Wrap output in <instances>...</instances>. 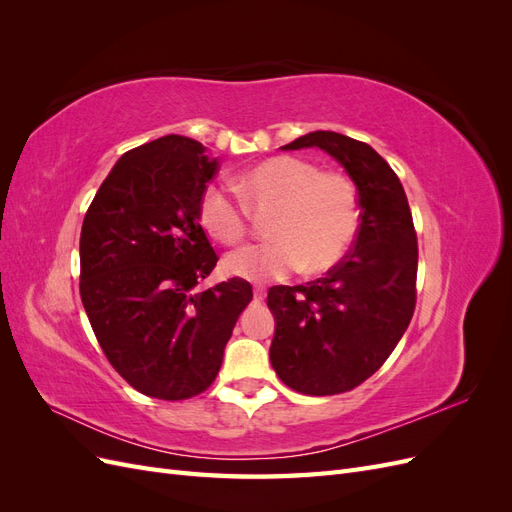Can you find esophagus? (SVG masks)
Returning <instances> with one entry per match:
<instances>
[{
  "mask_svg": "<svg viewBox=\"0 0 512 512\" xmlns=\"http://www.w3.org/2000/svg\"><path fill=\"white\" fill-rule=\"evenodd\" d=\"M265 294H267V290H265V288H262V286H256V288H254V301H262V299H265Z\"/></svg>",
  "mask_w": 512,
  "mask_h": 512,
  "instance_id": "1",
  "label": "esophagus"
}]
</instances>
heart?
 Wrapping results in <instances>:
<instances>
[{
    "label": "heart",
    "mask_w": 512,
    "mask_h": 512,
    "mask_svg": "<svg viewBox=\"0 0 512 512\" xmlns=\"http://www.w3.org/2000/svg\"><path fill=\"white\" fill-rule=\"evenodd\" d=\"M241 198L209 185L198 200V222L224 245L241 243L252 213L269 215L271 241L243 247L224 258L228 275L250 282L282 280L292 271L322 275L344 260L359 228V196L348 175L320 170L316 162L277 156L235 181Z\"/></svg>",
    "instance_id": "heart-1"
}]
</instances>
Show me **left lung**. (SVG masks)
<instances>
[{"label": "left lung", "instance_id": "left-lung-1", "mask_svg": "<svg viewBox=\"0 0 512 512\" xmlns=\"http://www.w3.org/2000/svg\"><path fill=\"white\" fill-rule=\"evenodd\" d=\"M320 147L356 185L361 224L352 250L327 277L269 288L275 318L271 365L303 395H337L382 367L406 333L416 305L418 243L395 170L367 143L309 132L282 149Z\"/></svg>", "mask_w": 512, "mask_h": 512}]
</instances>
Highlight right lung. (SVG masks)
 Segmentation results:
<instances>
[{
	"instance_id": "1",
	"label": "right lung",
	"mask_w": 512,
	"mask_h": 512,
	"mask_svg": "<svg viewBox=\"0 0 512 512\" xmlns=\"http://www.w3.org/2000/svg\"><path fill=\"white\" fill-rule=\"evenodd\" d=\"M215 170L198 141L168 134L123 153L85 213L83 307L108 363L147 397L207 391L254 297L241 277L198 288L218 262L198 222Z\"/></svg>"
}]
</instances>
